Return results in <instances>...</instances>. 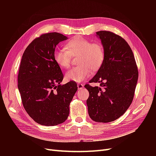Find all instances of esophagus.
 Instances as JSON below:
<instances>
[{
	"label": "esophagus",
	"mask_w": 156,
	"mask_h": 156,
	"mask_svg": "<svg viewBox=\"0 0 156 156\" xmlns=\"http://www.w3.org/2000/svg\"><path fill=\"white\" fill-rule=\"evenodd\" d=\"M77 87H78V88L79 90H81L83 87H84V85L82 84V83H78L77 85Z\"/></svg>",
	"instance_id": "obj_1"
}]
</instances>
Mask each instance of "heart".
Segmentation results:
<instances>
[{
	"label": "heart",
	"instance_id": "1",
	"mask_svg": "<svg viewBox=\"0 0 156 156\" xmlns=\"http://www.w3.org/2000/svg\"><path fill=\"white\" fill-rule=\"evenodd\" d=\"M66 48H56L53 53L55 62L60 67L68 68L70 66L71 56L80 55L78 64L66 73L68 81L81 82L92 75V69H99L104 59V49L99 42L81 37L74 38L66 43Z\"/></svg>",
	"mask_w": 156,
	"mask_h": 156
}]
</instances>
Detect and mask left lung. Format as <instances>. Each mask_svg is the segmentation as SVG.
<instances>
[{"label":"left lung","mask_w":156,"mask_h":156,"mask_svg":"<svg viewBox=\"0 0 156 156\" xmlns=\"http://www.w3.org/2000/svg\"><path fill=\"white\" fill-rule=\"evenodd\" d=\"M104 49V59L87 84V100L89 116L96 122H108L118 119L132 104L138 72L133 52L126 40L108 31L96 32Z\"/></svg>","instance_id":"left-lung-1"}]
</instances>
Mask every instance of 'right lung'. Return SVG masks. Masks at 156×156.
<instances>
[{
  "mask_svg": "<svg viewBox=\"0 0 156 156\" xmlns=\"http://www.w3.org/2000/svg\"><path fill=\"white\" fill-rule=\"evenodd\" d=\"M67 39L56 32L42 34L32 41L22 56L18 87L24 109L40 125L54 126L66 120L78 90L75 81L60 84L64 76L53 57L56 45Z\"/></svg>",
  "mask_w": 156,
  "mask_h": 156,
  "instance_id": "add662e5",
  "label": "right lung"
}]
</instances>
